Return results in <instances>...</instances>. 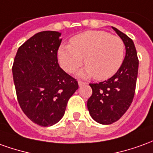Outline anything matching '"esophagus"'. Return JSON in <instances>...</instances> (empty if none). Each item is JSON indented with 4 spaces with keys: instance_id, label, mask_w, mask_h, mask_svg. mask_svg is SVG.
I'll use <instances>...</instances> for the list:
<instances>
[{
    "instance_id": "1",
    "label": "esophagus",
    "mask_w": 153,
    "mask_h": 153,
    "mask_svg": "<svg viewBox=\"0 0 153 153\" xmlns=\"http://www.w3.org/2000/svg\"><path fill=\"white\" fill-rule=\"evenodd\" d=\"M78 84H79V87H81V86H83V85H84V84H86L87 83L83 82V81H81V80H79V81H78Z\"/></svg>"
}]
</instances>
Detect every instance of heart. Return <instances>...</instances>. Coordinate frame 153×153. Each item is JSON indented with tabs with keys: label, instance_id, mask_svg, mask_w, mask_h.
Listing matches in <instances>:
<instances>
[{
	"label": "heart",
	"instance_id": "b5f03b06",
	"mask_svg": "<svg viewBox=\"0 0 153 153\" xmlns=\"http://www.w3.org/2000/svg\"><path fill=\"white\" fill-rule=\"evenodd\" d=\"M125 45L117 36L102 30H89L74 36L70 45L59 48L57 58L61 68L73 74L84 62L86 65L80 76L108 79L117 73L124 59Z\"/></svg>",
	"mask_w": 153,
	"mask_h": 153
}]
</instances>
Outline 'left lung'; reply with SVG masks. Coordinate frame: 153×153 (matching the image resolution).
I'll list each match as a JSON object with an SVG mask.
<instances>
[{"mask_svg":"<svg viewBox=\"0 0 153 153\" xmlns=\"http://www.w3.org/2000/svg\"><path fill=\"white\" fill-rule=\"evenodd\" d=\"M112 28L124 42V60L114 76L99 84H89L93 93L87 102L91 117L106 125L117 121L128 109L135 94L138 71V58L132 39L117 28Z\"/></svg>","mask_w":153,"mask_h":153,"instance_id":"8db88e82","label":"left lung"}]
</instances>
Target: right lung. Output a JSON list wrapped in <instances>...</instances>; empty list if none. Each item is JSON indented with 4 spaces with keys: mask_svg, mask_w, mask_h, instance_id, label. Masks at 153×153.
Wrapping results in <instances>:
<instances>
[{
    "mask_svg": "<svg viewBox=\"0 0 153 153\" xmlns=\"http://www.w3.org/2000/svg\"><path fill=\"white\" fill-rule=\"evenodd\" d=\"M60 35L51 30L36 34L19 47L12 66L20 107L42 127L61 119L69 98L79 88L77 80L59 65Z\"/></svg>",
    "mask_w": 153,
    "mask_h": 153,
    "instance_id": "add662e5",
    "label": "right lung"
}]
</instances>
